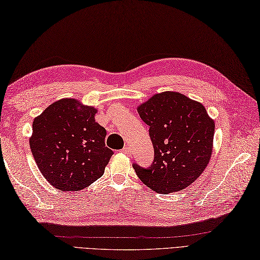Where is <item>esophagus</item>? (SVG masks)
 I'll list each match as a JSON object with an SVG mask.
<instances>
[{"mask_svg": "<svg viewBox=\"0 0 260 260\" xmlns=\"http://www.w3.org/2000/svg\"><path fill=\"white\" fill-rule=\"evenodd\" d=\"M121 151H122V152L125 153V154H130V153H131V150H130L129 146H125L122 150H121Z\"/></svg>", "mask_w": 260, "mask_h": 260, "instance_id": "obj_1", "label": "esophagus"}]
</instances>
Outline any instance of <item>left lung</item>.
I'll use <instances>...</instances> for the list:
<instances>
[{"instance_id":"1","label":"left lung","mask_w":260,"mask_h":260,"mask_svg":"<svg viewBox=\"0 0 260 260\" xmlns=\"http://www.w3.org/2000/svg\"><path fill=\"white\" fill-rule=\"evenodd\" d=\"M149 125L154 150L152 165L134 169L147 187L158 193H170L191 184L208 165L215 122L201 103L179 92L154 94L138 107Z\"/></svg>"}]
</instances>
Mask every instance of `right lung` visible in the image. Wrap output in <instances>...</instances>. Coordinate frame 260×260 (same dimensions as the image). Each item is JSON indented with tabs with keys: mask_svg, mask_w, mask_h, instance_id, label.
<instances>
[{
	"mask_svg": "<svg viewBox=\"0 0 260 260\" xmlns=\"http://www.w3.org/2000/svg\"><path fill=\"white\" fill-rule=\"evenodd\" d=\"M96 109L61 99L34 119L30 148L43 177L61 191H78L105 174L113 151Z\"/></svg>",
	"mask_w": 260,
	"mask_h": 260,
	"instance_id": "obj_1",
	"label": "right lung"
}]
</instances>
